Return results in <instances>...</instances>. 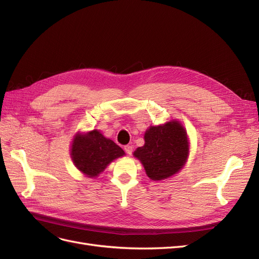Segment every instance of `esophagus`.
Returning <instances> with one entry per match:
<instances>
[{"label":"esophagus","instance_id":"1","mask_svg":"<svg viewBox=\"0 0 259 259\" xmlns=\"http://www.w3.org/2000/svg\"><path fill=\"white\" fill-rule=\"evenodd\" d=\"M124 151L126 152L128 155H131L133 153V147L132 146H124Z\"/></svg>","mask_w":259,"mask_h":259}]
</instances>
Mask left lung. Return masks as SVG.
Returning <instances> with one entry per match:
<instances>
[{
    "label": "left lung",
    "instance_id": "obj_1",
    "mask_svg": "<svg viewBox=\"0 0 259 259\" xmlns=\"http://www.w3.org/2000/svg\"><path fill=\"white\" fill-rule=\"evenodd\" d=\"M188 137L180 123L173 121L151 126L145 134V145L134 155L140 160L149 178L161 180L176 174L188 156Z\"/></svg>",
    "mask_w": 259,
    "mask_h": 259
}]
</instances>
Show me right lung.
Masks as SVG:
<instances>
[{"label":"right lung","instance_id":"add662e5","mask_svg":"<svg viewBox=\"0 0 259 259\" xmlns=\"http://www.w3.org/2000/svg\"><path fill=\"white\" fill-rule=\"evenodd\" d=\"M123 154L122 148L96 130L86 135L75 136L71 148L75 166L90 177L100 174L109 163Z\"/></svg>","mask_w":259,"mask_h":259}]
</instances>
